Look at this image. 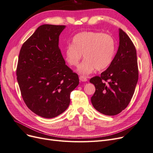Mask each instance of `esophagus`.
Wrapping results in <instances>:
<instances>
[{
  "label": "esophagus",
  "instance_id": "obj_1",
  "mask_svg": "<svg viewBox=\"0 0 153 153\" xmlns=\"http://www.w3.org/2000/svg\"><path fill=\"white\" fill-rule=\"evenodd\" d=\"M79 79L82 82H87V78L84 76H80L79 77Z\"/></svg>",
  "mask_w": 153,
  "mask_h": 153
}]
</instances>
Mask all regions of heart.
<instances>
[{
	"label": "heart",
	"instance_id": "heart-1",
	"mask_svg": "<svg viewBox=\"0 0 153 153\" xmlns=\"http://www.w3.org/2000/svg\"><path fill=\"white\" fill-rule=\"evenodd\" d=\"M73 43L66 47V59L69 65L77 67L84 55L85 59L78 69L83 75H89L96 69L103 70L110 66L116 50L113 37L100 32H80L74 37Z\"/></svg>",
	"mask_w": 153,
	"mask_h": 153
}]
</instances>
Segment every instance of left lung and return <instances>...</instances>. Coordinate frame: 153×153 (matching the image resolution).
Here are the masks:
<instances>
[{
  "label": "left lung",
  "instance_id": "left-lung-1",
  "mask_svg": "<svg viewBox=\"0 0 153 153\" xmlns=\"http://www.w3.org/2000/svg\"><path fill=\"white\" fill-rule=\"evenodd\" d=\"M138 79L137 52L131 39L119 29V46L112 63L100 76L91 78L96 91L91 97L94 108L106 115H115L126 108Z\"/></svg>",
  "mask_w": 153,
  "mask_h": 153
}]
</instances>
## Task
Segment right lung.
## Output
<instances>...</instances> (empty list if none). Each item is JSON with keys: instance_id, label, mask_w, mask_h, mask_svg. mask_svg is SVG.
I'll return each instance as SVG.
<instances>
[{"instance_id": "add662e5", "label": "right lung", "mask_w": 153, "mask_h": 153, "mask_svg": "<svg viewBox=\"0 0 153 153\" xmlns=\"http://www.w3.org/2000/svg\"><path fill=\"white\" fill-rule=\"evenodd\" d=\"M64 25L39 26L20 49L16 68L22 98L32 112L53 118L65 111L70 94L79 84L59 47Z\"/></svg>"}]
</instances>
